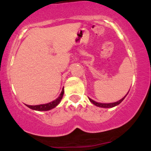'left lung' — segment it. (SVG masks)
Returning a JSON list of instances; mask_svg holds the SVG:
<instances>
[{"mask_svg":"<svg viewBox=\"0 0 151 151\" xmlns=\"http://www.w3.org/2000/svg\"><path fill=\"white\" fill-rule=\"evenodd\" d=\"M128 93H129V92H128ZM127 94H126V95H127ZM126 95L125 96L123 97V99H121V100H119V101H116V102H114V103H109V104H102V103H98V102H96V101H93V100H92V99H90V98H88V99H89L90 101H91V102L93 103V104H95L96 106H99V107L110 108V107H113V106H117V105L121 104V103L123 101V100L125 99V97L126 96Z\"/></svg>","mask_w":151,"mask_h":151,"instance_id":"8db88e82","label":"left lung"}]
</instances>
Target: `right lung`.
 Returning a JSON list of instances; mask_svg holds the SVG:
<instances>
[{
	"label": "right lung",
	"mask_w": 151,
	"mask_h": 151,
	"mask_svg": "<svg viewBox=\"0 0 151 151\" xmlns=\"http://www.w3.org/2000/svg\"><path fill=\"white\" fill-rule=\"evenodd\" d=\"M63 93H64V90H62L61 93L60 94L59 97L58 99H56L55 100H54L53 101H51L50 103H47V104H39V105H27L29 108L32 109H34V110H37V111H47L50 110V109H52V108L55 107L58 104L60 103V100L62 99L63 96Z\"/></svg>",
	"instance_id": "obj_1"
}]
</instances>
